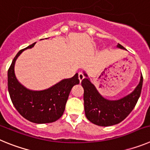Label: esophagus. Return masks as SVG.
<instances>
[{"label":"esophagus","instance_id":"esophagus-1","mask_svg":"<svg viewBox=\"0 0 150 150\" xmlns=\"http://www.w3.org/2000/svg\"><path fill=\"white\" fill-rule=\"evenodd\" d=\"M78 78H79V81L81 82L82 80H83V79H84V75H83L82 73H79V74H78Z\"/></svg>","mask_w":150,"mask_h":150}]
</instances>
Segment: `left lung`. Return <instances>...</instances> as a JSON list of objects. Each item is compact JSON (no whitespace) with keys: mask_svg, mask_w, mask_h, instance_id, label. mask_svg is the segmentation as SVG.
I'll list each match as a JSON object with an SVG mask.
<instances>
[{"mask_svg":"<svg viewBox=\"0 0 150 150\" xmlns=\"http://www.w3.org/2000/svg\"><path fill=\"white\" fill-rule=\"evenodd\" d=\"M117 48L126 50L118 43ZM81 85L84 89L83 100L86 116L91 122L99 126H111L121 122L134 108L140 98L143 86V76L132 93L118 100H108L102 96L96 87L90 81L87 74Z\"/></svg>","mask_w":150,"mask_h":150,"instance_id":"obj_1","label":"left lung"}]
</instances>
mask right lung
I'll list each match as a JSON object with an SVG mask.
<instances>
[{
    "label": "right lung",
    "mask_w": 150,
    "mask_h": 150,
    "mask_svg": "<svg viewBox=\"0 0 150 150\" xmlns=\"http://www.w3.org/2000/svg\"><path fill=\"white\" fill-rule=\"evenodd\" d=\"M34 44L20 50L13 59L8 70V91L13 105L25 119L37 124L53 122L63 115L71 88L79 83L78 74L44 90L34 91L24 86L16 76V61L24 50Z\"/></svg>",
    "instance_id": "add662e5"
}]
</instances>
